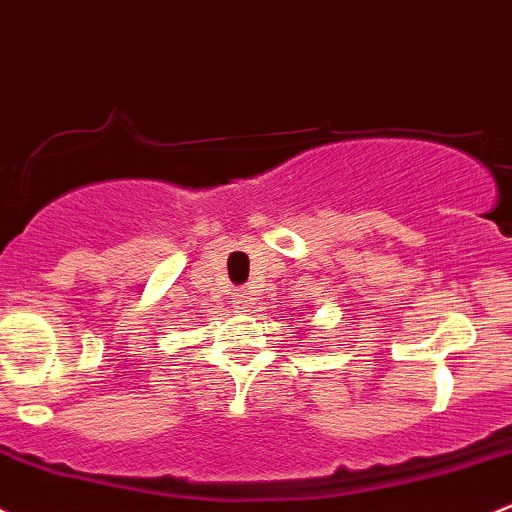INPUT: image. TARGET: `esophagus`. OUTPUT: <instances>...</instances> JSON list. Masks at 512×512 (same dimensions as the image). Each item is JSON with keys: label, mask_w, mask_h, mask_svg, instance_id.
<instances>
[{"label": "esophagus", "mask_w": 512, "mask_h": 512, "mask_svg": "<svg viewBox=\"0 0 512 512\" xmlns=\"http://www.w3.org/2000/svg\"><path fill=\"white\" fill-rule=\"evenodd\" d=\"M233 299H235V308H238V311H250V306H252L250 291H247V289H235Z\"/></svg>", "instance_id": "1"}]
</instances>
